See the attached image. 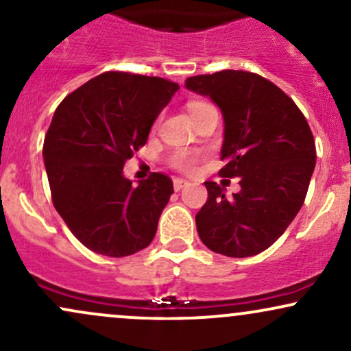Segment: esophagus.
I'll use <instances>...</instances> for the list:
<instances>
[{
    "instance_id": "obj_1",
    "label": "esophagus",
    "mask_w": 351,
    "mask_h": 351,
    "mask_svg": "<svg viewBox=\"0 0 351 351\" xmlns=\"http://www.w3.org/2000/svg\"><path fill=\"white\" fill-rule=\"evenodd\" d=\"M184 186H188V181L183 180V178H175L173 180V188H175V191H180V189H183Z\"/></svg>"
}]
</instances>
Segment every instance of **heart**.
I'll return each mask as SVG.
<instances>
[{
  "label": "heart",
  "instance_id": "b5f03b06",
  "mask_svg": "<svg viewBox=\"0 0 351 351\" xmlns=\"http://www.w3.org/2000/svg\"><path fill=\"white\" fill-rule=\"evenodd\" d=\"M204 106H208V104L193 102L191 106H189V114L199 110V108L204 107ZM195 163H196V156L193 155V153H189V152H178V153H175V156H173V165H175L176 168H180V170H183V171H193V168H195Z\"/></svg>",
  "mask_w": 351,
  "mask_h": 351
}]
</instances>
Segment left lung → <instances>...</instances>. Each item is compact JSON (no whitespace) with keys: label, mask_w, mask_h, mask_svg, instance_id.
Instances as JSON below:
<instances>
[{"label":"left lung","mask_w":351,"mask_h":351,"mask_svg":"<svg viewBox=\"0 0 351 351\" xmlns=\"http://www.w3.org/2000/svg\"><path fill=\"white\" fill-rule=\"evenodd\" d=\"M184 87L209 97L224 120L219 173L239 178L241 191L206 181L208 201L196 215L204 245L228 257L265 251L300 211L315 168V142L305 117L271 80L245 71L188 77Z\"/></svg>","instance_id":"1"}]
</instances>
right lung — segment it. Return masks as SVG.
<instances>
[{"label": "right lung", "mask_w": 351, "mask_h": 351, "mask_svg": "<svg viewBox=\"0 0 351 351\" xmlns=\"http://www.w3.org/2000/svg\"><path fill=\"white\" fill-rule=\"evenodd\" d=\"M178 88L162 77L106 72L56 108L43 148L52 203L90 251L125 257L155 237L173 181L153 173L132 186L123 165Z\"/></svg>", "instance_id": "add662e5"}]
</instances>
